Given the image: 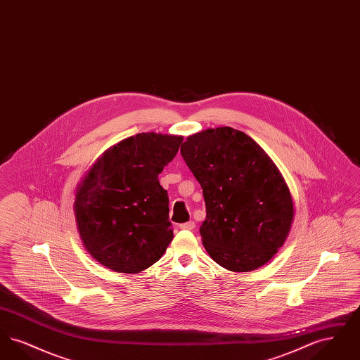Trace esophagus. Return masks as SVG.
I'll list each match as a JSON object with an SVG mask.
<instances>
[{
    "mask_svg": "<svg viewBox=\"0 0 360 360\" xmlns=\"http://www.w3.org/2000/svg\"><path fill=\"white\" fill-rule=\"evenodd\" d=\"M181 229H186V231H193L195 228L194 221H188V223L179 224Z\"/></svg>",
    "mask_w": 360,
    "mask_h": 360,
    "instance_id": "esophagus-1",
    "label": "esophagus"
}]
</instances>
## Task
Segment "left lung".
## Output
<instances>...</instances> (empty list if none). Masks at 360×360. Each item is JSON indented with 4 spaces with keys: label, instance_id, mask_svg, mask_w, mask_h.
Masks as SVG:
<instances>
[{
    "label": "left lung",
    "instance_id": "1",
    "mask_svg": "<svg viewBox=\"0 0 360 360\" xmlns=\"http://www.w3.org/2000/svg\"><path fill=\"white\" fill-rule=\"evenodd\" d=\"M202 188L200 233L209 257L247 273L269 262L289 235L292 201L273 160L255 140L231 127L206 129L181 147Z\"/></svg>",
    "mask_w": 360,
    "mask_h": 360
}]
</instances>
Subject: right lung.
I'll list each match as a JSON object with an SVG mask.
<instances>
[{"label": "right lung", "instance_id": "right-lung-1", "mask_svg": "<svg viewBox=\"0 0 360 360\" xmlns=\"http://www.w3.org/2000/svg\"><path fill=\"white\" fill-rule=\"evenodd\" d=\"M182 137L139 134L103 154L75 200V220L89 254L105 267L139 273L153 266L172 240L169 194L158 175Z\"/></svg>", "mask_w": 360, "mask_h": 360}]
</instances>
